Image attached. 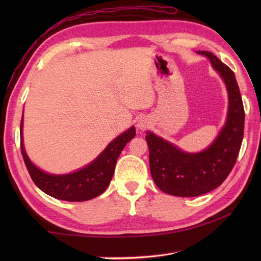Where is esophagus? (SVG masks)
Returning a JSON list of instances; mask_svg holds the SVG:
<instances>
[{
    "label": "esophagus",
    "mask_w": 261,
    "mask_h": 261,
    "mask_svg": "<svg viewBox=\"0 0 261 261\" xmlns=\"http://www.w3.org/2000/svg\"><path fill=\"white\" fill-rule=\"evenodd\" d=\"M137 126H138V129H140V130H146L149 126V122L146 119H141L138 121Z\"/></svg>",
    "instance_id": "esophagus-1"
}]
</instances>
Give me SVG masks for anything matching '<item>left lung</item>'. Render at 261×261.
Wrapping results in <instances>:
<instances>
[{
  "instance_id": "1",
  "label": "left lung",
  "mask_w": 261,
  "mask_h": 261,
  "mask_svg": "<svg viewBox=\"0 0 261 261\" xmlns=\"http://www.w3.org/2000/svg\"><path fill=\"white\" fill-rule=\"evenodd\" d=\"M210 59L225 84L228 116L218 137L201 152H186L147 131L149 165L160 191L179 197H194L215 190L231 173L239 154L245 127V110L234 73L210 51H197Z\"/></svg>"
}]
</instances>
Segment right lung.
Masks as SVG:
<instances>
[{"label":"right lung","mask_w":261,"mask_h":261,"mask_svg":"<svg viewBox=\"0 0 261 261\" xmlns=\"http://www.w3.org/2000/svg\"><path fill=\"white\" fill-rule=\"evenodd\" d=\"M22 127H23V115L20 124L21 152L33 182L48 195L68 202L88 201L101 195L112 179L116 160L121 151L123 150L126 143L136 136V127L131 126L111 141L108 147L85 167L70 174L54 175L38 168L28 157L24 150Z\"/></svg>","instance_id":"add662e5"}]
</instances>
